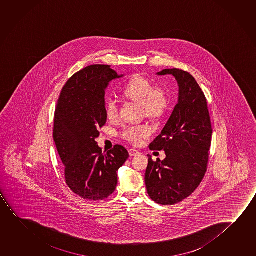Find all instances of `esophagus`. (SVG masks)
Here are the masks:
<instances>
[{
	"label": "esophagus",
	"mask_w": 256,
	"mask_h": 256,
	"mask_svg": "<svg viewBox=\"0 0 256 256\" xmlns=\"http://www.w3.org/2000/svg\"><path fill=\"white\" fill-rule=\"evenodd\" d=\"M128 152H130V155L131 156V157H134V156H138V155H139L140 154V152H138V150L136 149H130V150H128Z\"/></svg>",
	"instance_id": "obj_1"
}]
</instances>
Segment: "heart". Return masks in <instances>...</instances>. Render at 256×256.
<instances>
[{"instance_id": "1", "label": "heart", "mask_w": 256, "mask_h": 256, "mask_svg": "<svg viewBox=\"0 0 256 256\" xmlns=\"http://www.w3.org/2000/svg\"><path fill=\"white\" fill-rule=\"evenodd\" d=\"M124 94L128 98L141 104L147 116L158 117L164 114L168 106V96L165 91L156 88L152 83L142 76H136L132 80L124 90ZM107 118L114 122L118 118V104L114 99H108L106 104ZM149 126H128L122 131V138L134 144H138L142 138L150 134Z\"/></svg>"}]
</instances>
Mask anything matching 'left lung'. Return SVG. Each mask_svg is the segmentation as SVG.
Segmentation results:
<instances>
[{
	"instance_id": "left-lung-1",
	"label": "left lung",
	"mask_w": 256,
	"mask_h": 256,
	"mask_svg": "<svg viewBox=\"0 0 256 256\" xmlns=\"http://www.w3.org/2000/svg\"><path fill=\"white\" fill-rule=\"evenodd\" d=\"M168 74L176 80L178 101L162 133L150 144V150H163L166 158L154 162L148 155L144 178L150 197L162 204L181 202L200 184L212 133L206 99L196 80L176 68L157 72Z\"/></svg>"
}]
</instances>
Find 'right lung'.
I'll return each mask as SVG.
<instances>
[{
  "label": "right lung",
  "mask_w": 256,
  "mask_h": 256,
  "mask_svg": "<svg viewBox=\"0 0 256 256\" xmlns=\"http://www.w3.org/2000/svg\"><path fill=\"white\" fill-rule=\"evenodd\" d=\"M109 66L94 64L68 80L56 107L53 138L64 165L69 188L88 200H102L114 192L118 170L130 154L114 146L102 154L96 138L106 123V90L109 83L122 78Z\"/></svg>",
  "instance_id": "right-lung-1"
}]
</instances>
